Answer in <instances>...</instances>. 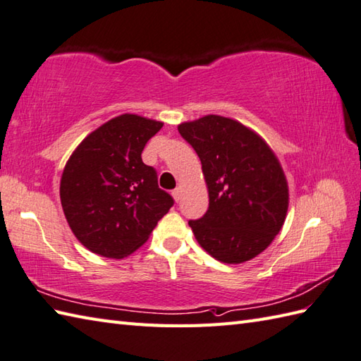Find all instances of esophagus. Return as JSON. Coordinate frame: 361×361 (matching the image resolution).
Returning <instances> with one entry per match:
<instances>
[{"label": "esophagus", "mask_w": 361, "mask_h": 361, "mask_svg": "<svg viewBox=\"0 0 361 361\" xmlns=\"http://www.w3.org/2000/svg\"><path fill=\"white\" fill-rule=\"evenodd\" d=\"M172 195H173V198H175V202H180V200H181V195H183V188L178 186L176 189H173Z\"/></svg>", "instance_id": "1"}]
</instances>
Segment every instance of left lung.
Returning <instances> with one entry per match:
<instances>
[{"label": "left lung", "mask_w": 361, "mask_h": 361, "mask_svg": "<svg viewBox=\"0 0 361 361\" xmlns=\"http://www.w3.org/2000/svg\"><path fill=\"white\" fill-rule=\"evenodd\" d=\"M178 132L200 158L208 186V211L189 221L197 242L224 264L255 259L287 217L288 183L278 157L255 130L219 114L181 122Z\"/></svg>", "instance_id": "obj_1"}]
</instances>
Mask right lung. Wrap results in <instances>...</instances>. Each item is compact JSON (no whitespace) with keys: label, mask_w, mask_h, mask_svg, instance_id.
<instances>
[{"label":"right lung","mask_w":361,"mask_h":361,"mask_svg":"<svg viewBox=\"0 0 361 361\" xmlns=\"http://www.w3.org/2000/svg\"><path fill=\"white\" fill-rule=\"evenodd\" d=\"M163 122L126 113L106 121L66 161L60 202L71 231L94 255L122 259L147 242L173 200L144 164V145Z\"/></svg>","instance_id":"obj_1"}]
</instances>
